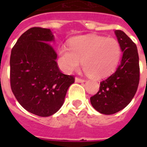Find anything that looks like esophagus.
I'll return each instance as SVG.
<instances>
[{"label": "esophagus", "mask_w": 147, "mask_h": 147, "mask_svg": "<svg viewBox=\"0 0 147 147\" xmlns=\"http://www.w3.org/2000/svg\"><path fill=\"white\" fill-rule=\"evenodd\" d=\"M76 82H85V79H83V78H76Z\"/></svg>", "instance_id": "34e87169"}]
</instances>
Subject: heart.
Returning a JSON list of instances; mask_svg holds the SVG:
<instances>
[{"mask_svg": "<svg viewBox=\"0 0 147 147\" xmlns=\"http://www.w3.org/2000/svg\"><path fill=\"white\" fill-rule=\"evenodd\" d=\"M61 66L67 72L78 69L81 62L88 76L101 78L112 74L121 57L120 42L114 38L95 35L81 36L70 40L69 47L59 49Z\"/></svg>", "mask_w": 147, "mask_h": 147, "instance_id": "heart-1", "label": "heart"}]
</instances>
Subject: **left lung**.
Masks as SVG:
<instances>
[{
    "label": "left lung",
    "instance_id": "1",
    "mask_svg": "<svg viewBox=\"0 0 147 147\" xmlns=\"http://www.w3.org/2000/svg\"><path fill=\"white\" fill-rule=\"evenodd\" d=\"M123 56L115 72L100 82L91 104L100 114L110 115L123 109L137 92L140 82L139 55L137 46L124 32L115 30Z\"/></svg>",
    "mask_w": 147,
    "mask_h": 147
}]
</instances>
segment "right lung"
I'll return each mask as SVG.
<instances>
[{
    "label": "right lung",
    "mask_w": 147,
    "mask_h": 147,
    "mask_svg": "<svg viewBox=\"0 0 147 147\" xmlns=\"http://www.w3.org/2000/svg\"><path fill=\"white\" fill-rule=\"evenodd\" d=\"M53 40L49 29L32 27L20 36L10 54L12 92L24 109L40 117L57 112L75 82L73 76L59 69Z\"/></svg>",
    "instance_id": "add662e5"
}]
</instances>
